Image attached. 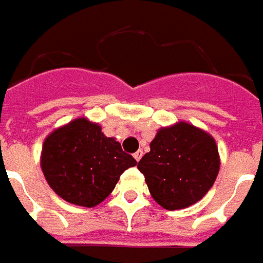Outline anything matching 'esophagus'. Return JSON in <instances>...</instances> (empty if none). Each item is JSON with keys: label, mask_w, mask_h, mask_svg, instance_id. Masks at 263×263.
<instances>
[{"label": "esophagus", "mask_w": 263, "mask_h": 263, "mask_svg": "<svg viewBox=\"0 0 263 263\" xmlns=\"http://www.w3.org/2000/svg\"><path fill=\"white\" fill-rule=\"evenodd\" d=\"M142 155H143V152L141 151V149H139L138 152H135V154H134V158H135V160H137V162H139V160H141V158H142Z\"/></svg>", "instance_id": "1"}]
</instances>
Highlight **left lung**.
Listing matches in <instances>:
<instances>
[{
	"label": "left lung",
	"mask_w": 263,
	"mask_h": 263,
	"mask_svg": "<svg viewBox=\"0 0 263 263\" xmlns=\"http://www.w3.org/2000/svg\"><path fill=\"white\" fill-rule=\"evenodd\" d=\"M138 169L156 203L166 210H180L197 203L214 184L220 156L210 134L177 122L160 128Z\"/></svg>",
	"instance_id": "1"
}]
</instances>
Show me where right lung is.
I'll return each instance as SVG.
<instances>
[{
    "instance_id": "1",
    "label": "right lung",
    "mask_w": 263,
    "mask_h": 263,
    "mask_svg": "<svg viewBox=\"0 0 263 263\" xmlns=\"http://www.w3.org/2000/svg\"><path fill=\"white\" fill-rule=\"evenodd\" d=\"M137 165L101 126L76 118L54 129L42 146L41 166L49 186L76 205L94 207L108 197L120 176Z\"/></svg>"
}]
</instances>
